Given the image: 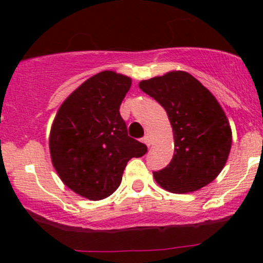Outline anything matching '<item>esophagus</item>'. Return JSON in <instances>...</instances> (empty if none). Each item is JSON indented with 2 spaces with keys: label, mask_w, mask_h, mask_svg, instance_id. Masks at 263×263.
Returning a JSON list of instances; mask_svg holds the SVG:
<instances>
[{
  "label": "esophagus",
  "mask_w": 263,
  "mask_h": 263,
  "mask_svg": "<svg viewBox=\"0 0 263 263\" xmlns=\"http://www.w3.org/2000/svg\"><path fill=\"white\" fill-rule=\"evenodd\" d=\"M142 142H144V144H146L147 146H150V145H151V139H150V136H145L144 139H142Z\"/></svg>",
  "instance_id": "esophagus-1"
}]
</instances>
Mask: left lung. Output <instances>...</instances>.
<instances>
[{"instance_id": "left-lung-1", "label": "left lung", "mask_w": 263, "mask_h": 263, "mask_svg": "<svg viewBox=\"0 0 263 263\" xmlns=\"http://www.w3.org/2000/svg\"><path fill=\"white\" fill-rule=\"evenodd\" d=\"M139 86L165 109L173 128V159L154 173L156 183L172 193H187L213 182L232 148V128L216 98L185 71H169Z\"/></svg>"}]
</instances>
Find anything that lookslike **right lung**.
Wrapping results in <instances>:
<instances>
[{
	"label": "right lung",
	"instance_id": "add662e5",
	"mask_svg": "<svg viewBox=\"0 0 263 263\" xmlns=\"http://www.w3.org/2000/svg\"><path fill=\"white\" fill-rule=\"evenodd\" d=\"M131 84L128 76L102 71L73 90L53 119V166L63 184L90 201L112 195L129 159L147 151L146 145L128 136L119 115Z\"/></svg>",
	"mask_w": 263,
	"mask_h": 263
}]
</instances>
